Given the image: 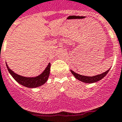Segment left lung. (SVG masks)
<instances>
[{"mask_svg":"<svg viewBox=\"0 0 122 122\" xmlns=\"http://www.w3.org/2000/svg\"><path fill=\"white\" fill-rule=\"evenodd\" d=\"M110 69H108V70L105 71L103 73H101L100 75H96V76H83V75H79V74L76 73H75V71H73V70H70V71L71 72V73L73 74L75 78L76 79H78L80 81L84 83H94L96 82L99 81L101 80L102 79H103L105 76L108 73V71H110Z\"/></svg>","mask_w":122,"mask_h":122,"instance_id":"obj_1","label":"left lung"}]
</instances>
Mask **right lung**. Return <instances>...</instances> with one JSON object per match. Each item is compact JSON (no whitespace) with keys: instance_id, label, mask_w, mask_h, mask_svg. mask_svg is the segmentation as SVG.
Segmentation results:
<instances>
[{"instance_id":"1","label":"right lung","mask_w":122,"mask_h":122,"mask_svg":"<svg viewBox=\"0 0 122 122\" xmlns=\"http://www.w3.org/2000/svg\"><path fill=\"white\" fill-rule=\"evenodd\" d=\"M6 65L8 70L12 78L20 85L28 87V88H37V87H40L41 85H43L47 82L50 75V69H51L50 62L49 63L48 66L46 67L45 70L40 75L35 77H26L18 75L9 68L6 62Z\"/></svg>"}]
</instances>
